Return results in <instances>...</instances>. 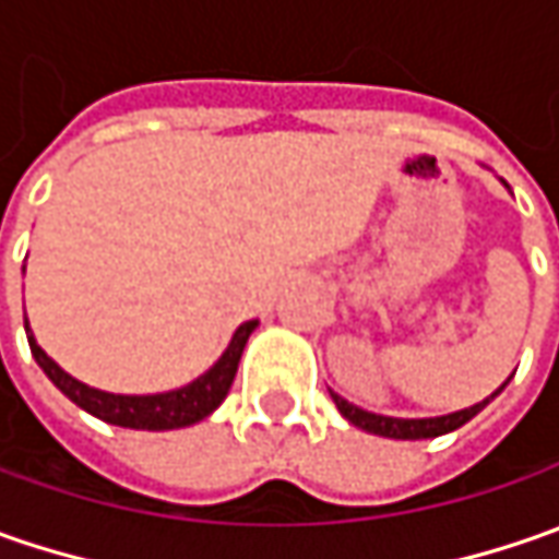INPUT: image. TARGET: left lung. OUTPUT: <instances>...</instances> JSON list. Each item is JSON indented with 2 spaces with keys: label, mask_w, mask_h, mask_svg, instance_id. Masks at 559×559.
Masks as SVG:
<instances>
[{
  "label": "left lung",
  "mask_w": 559,
  "mask_h": 559,
  "mask_svg": "<svg viewBox=\"0 0 559 559\" xmlns=\"http://www.w3.org/2000/svg\"><path fill=\"white\" fill-rule=\"evenodd\" d=\"M504 385H501L498 392H491V395L485 397V401H479V404H473V407H463V411L444 414V417H419V419L382 417V414H370V411L357 407V404L345 401V397L335 395V392H330V395H333L338 414L348 419L352 426H357V429H364V432H373V436H382V439L417 441V439H436V436H444V432H454V429H461L463 423H469V419L476 417V414L483 411L488 401H495V397L501 395V392H504Z\"/></svg>",
  "instance_id": "left-lung-1"
}]
</instances>
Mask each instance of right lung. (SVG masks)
Segmentation results:
<instances>
[{"label": "right lung", "instance_id": "right-lung-1", "mask_svg": "<svg viewBox=\"0 0 559 559\" xmlns=\"http://www.w3.org/2000/svg\"><path fill=\"white\" fill-rule=\"evenodd\" d=\"M24 330H27L31 352L36 357V364L43 367V373L49 376L55 389H61L76 407H83L86 414L105 419L111 426L164 432V429H183V426H192L199 419L211 417L224 404L226 392H229V385L236 379V370H239V357L246 352L248 335L258 330V320L242 323L229 338L224 355L217 357L202 376H195L192 382H186L180 389L158 392V395H115V392L93 389V385L80 382L71 373H64L52 357L36 345V335H33L27 317H24Z\"/></svg>", "mask_w": 559, "mask_h": 559}]
</instances>
